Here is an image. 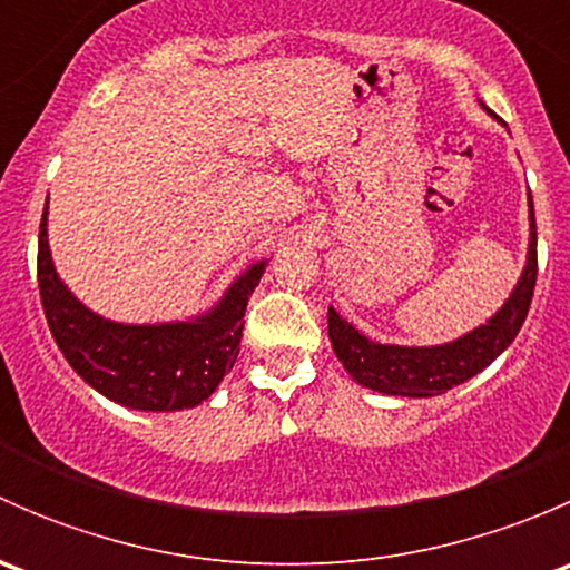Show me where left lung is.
Returning a JSON list of instances; mask_svg holds the SVG:
<instances>
[{
  "instance_id": "obj_1",
  "label": "left lung",
  "mask_w": 570,
  "mask_h": 570,
  "mask_svg": "<svg viewBox=\"0 0 570 570\" xmlns=\"http://www.w3.org/2000/svg\"><path fill=\"white\" fill-rule=\"evenodd\" d=\"M491 112V109H488ZM534 278H538V232H534V206L530 195V248L519 284L493 317L474 331L430 347L381 344L364 336L353 322L336 308H327V336L333 353L342 361L347 375L372 392L392 396H439L474 377L497 361L513 344L530 312Z\"/></svg>"
}]
</instances>
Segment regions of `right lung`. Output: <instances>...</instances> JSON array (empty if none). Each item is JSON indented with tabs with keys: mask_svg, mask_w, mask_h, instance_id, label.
<instances>
[{
	"mask_svg": "<svg viewBox=\"0 0 570 570\" xmlns=\"http://www.w3.org/2000/svg\"><path fill=\"white\" fill-rule=\"evenodd\" d=\"M46 215L49 206L38 234L40 303L51 336L73 372L90 389L131 411L170 413L209 400L237 361L245 308L267 258L239 273L220 301L198 317L129 325L90 312L57 275Z\"/></svg>",
	"mask_w": 570,
	"mask_h": 570,
	"instance_id": "obj_1",
	"label": "right lung"
}]
</instances>
